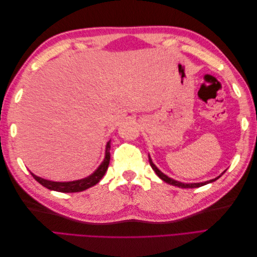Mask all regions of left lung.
I'll return each instance as SVG.
<instances>
[{
  "label": "left lung",
  "instance_id": "1",
  "mask_svg": "<svg viewBox=\"0 0 257 257\" xmlns=\"http://www.w3.org/2000/svg\"><path fill=\"white\" fill-rule=\"evenodd\" d=\"M148 157H149V162H150V165H151V167H152V169L154 170L155 172V174H157L158 176H159V178H161L163 181H165L166 183H168V184H172V185H175V186H178V188H182V189H194V188H199V186H203V185H206V184H208V183H211V182H213V181H215V180H217V179H219L224 173H222L219 177H216V178H214V179H211V180H209V181H205V182H197V183H184V182H180V181H177V180H175V179H172V178H169L168 176H166L165 174H163L161 170L154 165V163L152 162V160H151V158H150V155H148Z\"/></svg>",
  "mask_w": 257,
  "mask_h": 257
}]
</instances>
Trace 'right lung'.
<instances>
[{
	"instance_id": "right-lung-1",
	"label": "right lung",
	"mask_w": 257,
	"mask_h": 257,
	"mask_svg": "<svg viewBox=\"0 0 257 257\" xmlns=\"http://www.w3.org/2000/svg\"><path fill=\"white\" fill-rule=\"evenodd\" d=\"M109 161H110V141L106 145L104 161L100 163V165L97 167L95 172L92 175L88 176L87 178H83V179H80V180H75V181L58 182V181L47 180V179L38 177L31 172L30 173L38 183H41L43 186L47 188L48 190L62 192V193H75V192H81V191L87 190L91 188V186L98 183L100 179L104 177L108 166H109Z\"/></svg>"
}]
</instances>
